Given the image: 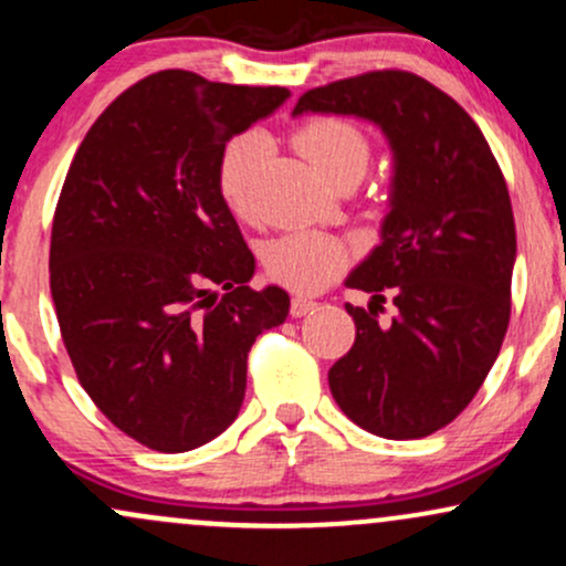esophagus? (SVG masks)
<instances>
[{
	"instance_id": "esophagus-1",
	"label": "esophagus",
	"mask_w": 566,
	"mask_h": 566,
	"mask_svg": "<svg viewBox=\"0 0 566 566\" xmlns=\"http://www.w3.org/2000/svg\"><path fill=\"white\" fill-rule=\"evenodd\" d=\"M316 308V301L314 297H305V295H295L292 297V305H290V314L295 316V319H301V316L311 314V311Z\"/></svg>"
}]
</instances>
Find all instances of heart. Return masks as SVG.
<instances>
[{
  "label": "heart",
  "instance_id": "obj_1",
  "mask_svg": "<svg viewBox=\"0 0 566 566\" xmlns=\"http://www.w3.org/2000/svg\"><path fill=\"white\" fill-rule=\"evenodd\" d=\"M295 146L314 165L327 184L343 175H365L369 161V143L359 127L346 119H314L295 133ZM269 140L261 133H247L226 146L218 167V188L226 205L237 216H250L255 193L258 170H261ZM265 271L290 290L314 292L340 274L348 263V250L340 239L319 231H292L265 247Z\"/></svg>",
  "mask_w": 566,
  "mask_h": 566
}]
</instances>
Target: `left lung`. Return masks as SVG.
Listing matches in <instances>:
<instances>
[{"instance_id": "1", "label": "left lung", "mask_w": 566, "mask_h": 566, "mask_svg": "<svg viewBox=\"0 0 566 566\" xmlns=\"http://www.w3.org/2000/svg\"><path fill=\"white\" fill-rule=\"evenodd\" d=\"M303 114L365 119L394 157L380 244L346 276L373 301L346 305L356 340L329 391L375 437H428L469 407L509 329L516 226L503 172L476 122L407 71L308 90L292 112ZM386 289L397 316L380 325Z\"/></svg>"}]
</instances>
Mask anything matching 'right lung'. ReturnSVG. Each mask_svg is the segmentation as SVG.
Wrapping results in <instances>:
<instances>
[{
    "label": "right lung",
    "instance_id": "1",
    "mask_svg": "<svg viewBox=\"0 0 566 566\" xmlns=\"http://www.w3.org/2000/svg\"><path fill=\"white\" fill-rule=\"evenodd\" d=\"M287 87L159 71L106 108L71 161L50 242L63 343L112 423L159 452L207 444L237 420L255 337L290 314L218 188L226 143Z\"/></svg>",
    "mask_w": 566,
    "mask_h": 566
}]
</instances>
